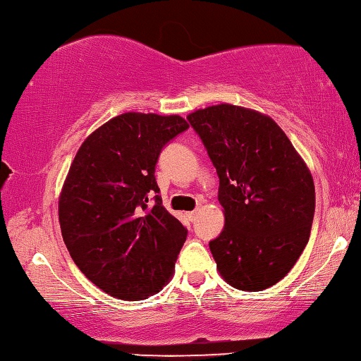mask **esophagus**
Masks as SVG:
<instances>
[{"label": "esophagus", "mask_w": 361, "mask_h": 361, "mask_svg": "<svg viewBox=\"0 0 361 361\" xmlns=\"http://www.w3.org/2000/svg\"><path fill=\"white\" fill-rule=\"evenodd\" d=\"M186 216H188V220H190V221H194V219H196V210H194V212H188Z\"/></svg>", "instance_id": "obj_1"}]
</instances>
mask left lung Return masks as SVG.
<instances>
[{
    "label": "left lung",
    "mask_w": 361,
    "mask_h": 361,
    "mask_svg": "<svg viewBox=\"0 0 361 361\" xmlns=\"http://www.w3.org/2000/svg\"><path fill=\"white\" fill-rule=\"evenodd\" d=\"M216 169L225 226L209 243L225 281L262 290L290 271L310 238L314 185L284 131L268 116L219 104L186 117Z\"/></svg>",
    "instance_id": "left-lung-1"
}]
</instances>
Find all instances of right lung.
<instances>
[{
  "instance_id": "right-lung-1",
  "label": "right lung",
  "mask_w": 361,
  "mask_h": 361,
  "mask_svg": "<svg viewBox=\"0 0 361 361\" xmlns=\"http://www.w3.org/2000/svg\"><path fill=\"white\" fill-rule=\"evenodd\" d=\"M188 127L180 116L122 114L83 141L68 170L62 238L80 271L117 299H147L173 273L188 230L165 210L154 173Z\"/></svg>"
}]
</instances>
